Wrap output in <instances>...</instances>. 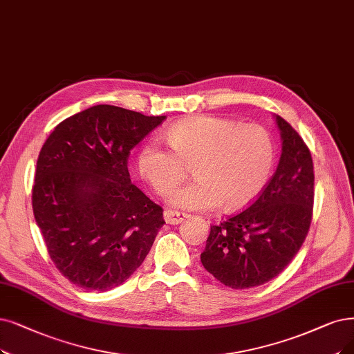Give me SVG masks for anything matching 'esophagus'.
Returning <instances> with one entry per match:
<instances>
[{"label": "esophagus", "mask_w": 354, "mask_h": 354, "mask_svg": "<svg viewBox=\"0 0 354 354\" xmlns=\"http://www.w3.org/2000/svg\"><path fill=\"white\" fill-rule=\"evenodd\" d=\"M186 218H189L187 214H185V212H178V210H171V209H167L164 212V219L167 223L169 225H177V223H181L183 221H185Z\"/></svg>", "instance_id": "1"}]
</instances>
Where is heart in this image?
<instances>
[{"label": "heart", "mask_w": 354, "mask_h": 354, "mask_svg": "<svg viewBox=\"0 0 354 354\" xmlns=\"http://www.w3.org/2000/svg\"><path fill=\"white\" fill-rule=\"evenodd\" d=\"M165 139L173 151L155 140L140 147L138 171L160 196H168L193 167L196 180L169 199L181 209L241 210L257 199L274 165V142L259 124L197 116L173 124Z\"/></svg>", "instance_id": "heart-1"}]
</instances>
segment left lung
I'll return each instance as SVG.
<instances>
[{
    "instance_id": "1",
    "label": "left lung",
    "mask_w": 354,
    "mask_h": 354,
    "mask_svg": "<svg viewBox=\"0 0 354 354\" xmlns=\"http://www.w3.org/2000/svg\"><path fill=\"white\" fill-rule=\"evenodd\" d=\"M276 173L247 209L210 226L201 260L232 289L256 288L285 270L302 247L313 219L314 165L304 139L280 116Z\"/></svg>"
}]
</instances>
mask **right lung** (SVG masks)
Here are the masks:
<instances>
[{
  "label": "right lung",
  "mask_w": 354,
  "mask_h": 354,
  "mask_svg": "<svg viewBox=\"0 0 354 354\" xmlns=\"http://www.w3.org/2000/svg\"><path fill=\"white\" fill-rule=\"evenodd\" d=\"M164 119L98 104L61 122L41 147L35 219L50 260L78 288L122 285L165 223L162 207L132 185L128 171L131 151Z\"/></svg>",
  "instance_id": "right-lung-1"
}]
</instances>
